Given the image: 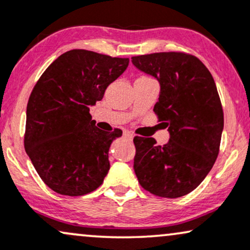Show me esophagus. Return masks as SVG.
Masks as SVG:
<instances>
[{
  "label": "esophagus",
  "mask_w": 250,
  "mask_h": 250,
  "mask_svg": "<svg viewBox=\"0 0 250 250\" xmlns=\"http://www.w3.org/2000/svg\"><path fill=\"white\" fill-rule=\"evenodd\" d=\"M123 136H125V138H128V140H133V138H134V135L131 134L130 131H127V130H125V133H123Z\"/></svg>",
  "instance_id": "esophagus-1"
}]
</instances>
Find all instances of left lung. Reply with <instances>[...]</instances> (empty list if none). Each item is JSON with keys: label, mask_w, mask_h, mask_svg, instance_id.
<instances>
[{"label": "left lung", "mask_w": 250, "mask_h": 250, "mask_svg": "<svg viewBox=\"0 0 250 250\" xmlns=\"http://www.w3.org/2000/svg\"><path fill=\"white\" fill-rule=\"evenodd\" d=\"M137 70L158 80L154 112L170 140L134 138V170L141 186L164 198H179L198 188L219 154L224 112L214 79L197 57L159 52L131 57Z\"/></svg>", "instance_id": "obj_1"}]
</instances>
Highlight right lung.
Instances as JSON below:
<instances>
[{
	"mask_svg": "<svg viewBox=\"0 0 250 250\" xmlns=\"http://www.w3.org/2000/svg\"><path fill=\"white\" fill-rule=\"evenodd\" d=\"M128 64V58L71 50L45 70L32 89L24 148L42 180L57 193L83 195L104 183L110 144L122 130L96 128L89 108Z\"/></svg>",
	"mask_w": 250,
	"mask_h": 250,
	"instance_id": "add662e5",
	"label": "right lung"
}]
</instances>
